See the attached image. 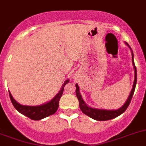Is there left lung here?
<instances>
[{
	"mask_svg": "<svg viewBox=\"0 0 146 146\" xmlns=\"http://www.w3.org/2000/svg\"><path fill=\"white\" fill-rule=\"evenodd\" d=\"M125 44L130 47V49L131 50L130 47L129 46V44L125 42ZM132 51V62H133V67H134L135 70V80L134 83H133V88H132L131 92H130V95L128 96V99H127L126 102L125 103L123 106L122 107H120L119 109L117 110H99V109H94L92 107H89L85 104L84 99H83L82 96H81V94L79 92V86L77 84H76V96H77L78 99V102H79V107L81 110L82 111L83 113H84L85 114H86L87 116L90 117L91 118L94 119H96L98 121H106V120H110V119H113V118H115L119 116L120 114H122L125 110H127V108L128 107L129 104H130V102H131V99L133 98V94H134L135 89L136 86V83H137V70H136V67L135 65L134 62V55H133V52Z\"/></svg>",
	"mask_w": 146,
	"mask_h": 146,
	"instance_id": "8db88e82",
	"label": "left lung"
}]
</instances>
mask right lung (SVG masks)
Wrapping results in <instances>:
<instances>
[{"mask_svg":"<svg viewBox=\"0 0 146 146\" xmlns=\"http://www.w3.org/2000/svg\"><path fill=\"white\" fill-rule=\"evenodd\" d=\"M69 82V80H66L64 82L60 91L57 94V95L50 101L47 103L42 104L39 106H25L21 105L19 104L16 100L13 98L11 94L9 92V96H10L11 101L13 107H15L17 111H19L22 114L27 116V117L30 119H33V120H39L44 117L52 115L54 114L58 110V107H59V101L62 96V93L64 91V87Z\"/></svg>","mask_w":146,"mask_h":146,"instance_id":"right-lung-1","label":"right lung"}]
</instances>
